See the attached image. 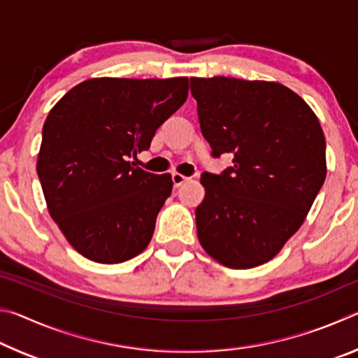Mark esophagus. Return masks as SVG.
Instances as JSON below:
<instances>
[{
    "label": "esophagus",
    "mask_w": 358,
    "mask_h": 358,
    "mask_svg": "<svg viewBox=\"0 0 358 358\" xmlns=\"http://www.w3.org/2000/svg\"><path fill=\"white\" fill-rule=\"evenodd\" d=\"M186 180H187V178L185 177V175H181V173H177V172H175V173H172V181H173V186H175V187H178V186H181V185H183Z\"/></svg>",
    "instance_id": "esophagus-1"
}]
</instances>
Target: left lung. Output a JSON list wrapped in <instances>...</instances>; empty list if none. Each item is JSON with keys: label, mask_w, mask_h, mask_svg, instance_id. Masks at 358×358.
Returning a JSON list of instances; mask_svg holds the SVG:
<instances>
[{"label": "left lung", "mask_w": 358, "mask_h": 358, "mask_svg": "<svg viewBox=\"0 0 358 358\" xmlns=\"http://www.w3.org/2000/svg\"><path fill=\"white\" fill-rule=\"evenodd\" d=\"M211 156L232 155L220 175L203 172L197 237L229 268L273 259L300 229L327 175L325 137L311 107L276 82L191 78Z\"/></svg>", "instance_id": "1"}]
</instances>
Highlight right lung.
<instances>
[{
	"label": "right lung",
	"instance_id": "obj_1",
	"mask_svg": "<svg viewBox=\"0 0 358 358\" xmlns=\"http://www.w3.org/2000/svg\"><path fill=\"white\" fill-rule=\"evenodd\" d=\"M187 90V77L90 78L48 113L38 177L48 213L83 257L120 264L148 246L173 183L129 159L150 148Z\"/></svg>",
	"mask_w": 358,
	"mask_h": 358
}]
</instances>
